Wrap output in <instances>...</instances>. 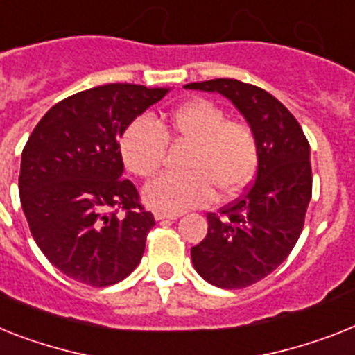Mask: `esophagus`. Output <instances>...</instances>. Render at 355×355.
<instances>
[{
  "instance_id": "34e87169",
  "label": "esophagus",
  "mask_w": 355,
  "mask_h": 355,
  "mask_svg": "<svg viewBox=\"0 0 355 355\" xmlns=\"http://www.w3.org/2000/svg\"><path fill=\"white\" fill-rule=\"evenodd\" d=\"M181 214H165V212H156L154 214V218L156 221H166V219H178Z\"/></svg>"
}]
</instances>
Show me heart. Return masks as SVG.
I'll list each match as a JSON object with an SVG mask.
<instances>
[{
	"label": "heart",
	"mask_w": 355,
	"mask_h": 355,
	"mask_svg": "<svg viewBox=\"0 0 355 355\" xmlns=\"http://www.w3.org/2000/svg\"><path fill=\"white\" fill-rule=\"evenodd\" d=\"M168 137L192 145L184 163L187 174H163L143 190L148 207L165 214L205 207L216 196L230 198L256 174V134L247 123L228 119L227 112L209 99L178 105L161 123L139 116L119 139L123 163L137 178L156 174L165 159Z\"/></svg>",
	"instance_id": "b5f03b06"
}]
</instances>
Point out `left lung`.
I'll return each mask as SVG.
<instances>
[{"mask_svg": "<svg viewBox=\"0 0 355 355\" xmlns=\"http://www.w3.org/2000/svg\"><path fill=\"white\" fill-rule=\"evenodd\" d=\"M184 89L225 96L256 134V181L243 198L207 216V237L190 250L196 272L210 285L245 288L276 270L297 243L312 198L310 145L288 108L259 87L210 79Z\"/></svg>", "mask_w": 355, "mask_h": 355, "instance_id": "left-lung-1", "label": "left lung"}]
</instances>
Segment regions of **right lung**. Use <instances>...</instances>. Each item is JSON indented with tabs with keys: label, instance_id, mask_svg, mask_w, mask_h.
I'll return each mask as SVG.
<instances>
[{
	"label": "right lung",
	"instance_id": "right-lung-1",
	"mask_svg": "<svg viewBox=\"0 0 355 355\" xmlns=\"http://www.w3.org/2000/svg\"><path fill=\"white\" fill-rule=\"evenodd\" d=\"M168 90L94 87L55 103L32 130L21 154L19 198L34 241L65 276L108 286L141 261L156 221L132 181L121 178L119 137Z\"/></svg>",
	"mask_w": 355,
	"mask_h": 355
}]
</instances>
